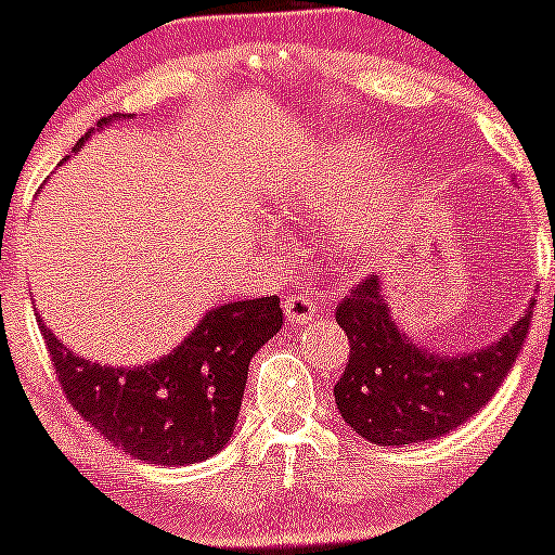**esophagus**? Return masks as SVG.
<instances>
[{"label": "esophagus", "instance_id": "esophagus-1", "mask_svg": "<svg viewBox=\"0 0 555 555\" xmlns=\"http://www.w3.org/2000/svg\"><path fill=\"white\" fill-rule=\"evenodd\" d=\"M283 310H285V318H288V323H307V320L315 318L318 305L310 294H291L285 296Z\"/></svg>", "mask_w": 555, "mask_h": 555}]
</instances>
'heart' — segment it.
<instances>
[{"label":"heart","mask_w":555,"mask_h":555,"mask_svg":"<svg viewBox=\"0 0 555 555\" xmlns=\"http://www.w3.org/2000/svg\"><path fill=\"white\" fill-rule=\"evenodd\" d=\"M382 152L365 139H345L325 152L320 163L299 176L291 192L288 208L294 214H334L350 203L376 173H379ZM341 248L347 254L363 256L379 243L376 208L350 216L341 227Z\"/></svg>","instance_id":"1"}]
</instances>
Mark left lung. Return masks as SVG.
<instances>
[{"instance_id":"8db88e82","label":"left lung","mask_w":555,"mask_h":555,"mask_svg":"<svg viewBox=\"0 0 555 555\" xmlns=\"http://www.w3.org/2000/svg\"><path fill=\"white\" fill-rule=\"evenodd\" d=\"M534 301L483 350L438 356L416 345L390 315L379 275L365 278L336 307L350 361L334 385L341 420L376 447L433 441L491 401L521 352Z\"/></svg>"}]
</instances>
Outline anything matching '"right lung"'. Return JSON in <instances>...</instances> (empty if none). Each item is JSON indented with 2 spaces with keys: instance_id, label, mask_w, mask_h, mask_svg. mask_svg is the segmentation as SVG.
I'll use <instances>...</instances> for the list:
<instances>
[{
  "instance_id": "obj_1",
  "label": "right lung",
  "mask_w": 555,
  "mask_h": 555,
  "mask_svg": "<svg viewBox=\"0 0 555 555\" xmlns=\"http://www.w3.org/2000/svg\"><path fill=\"white\" fill-rule=\"evenodd\" d=\"M112 122L104 117L99 122ZM90 135L77 141L74 152ZM283 325L278 296L214 307L159 361L122 369L99 365L64 347L39 320L50 361L68 403L112 447L146 465H192L232 438L248 363Z\"/></svg>"
}]
</instances>
